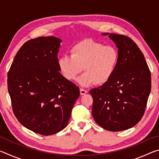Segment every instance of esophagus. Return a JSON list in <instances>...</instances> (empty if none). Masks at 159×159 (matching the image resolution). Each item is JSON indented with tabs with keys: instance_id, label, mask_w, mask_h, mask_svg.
<instances>
[{
	"instance_id": "obj_1",
	"label": "esophagus",
	"mask_w": 159,
	"mask_h": 159,
	"mask_svg": "<svg viewBox=\"0 0 159 159\" xmlns=\"http://www.w3.org/2000/svg\"><path fill=\"white\" fill-rule=\"evenodd\" d=\"M80 95H85V94L87 93L88 91L85 89H83V88H80Z\"/></svg>"
}]
</instances>
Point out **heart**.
<instances>
[{
    "instance_id": "b5f03b06",
    "label": "heart",
    "mask_w": 159,
    "mask_h": 159,
    "mask_svg": "<svg viewBox=\"0 0 159 159\" xmlns=\"http://www.w3.org/2000/svg\"><path fill=\"white\" fill-rule=\"evenodd\" d=\"M70 53L71 55H64L58 59L59 71L65 79L74 80L83 69L85 72L77 79V82L82 86H89L95 83L102 85L108 82L119 59L115 47L90 39L74 45Z\"/></svg>"
}]
</instances>
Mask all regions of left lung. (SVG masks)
I'll return each instance as SVG.
<instances>
[{
	"label": "left lung",
	"mask_w": 159,
	"mask_h": 159,
	"mask_svg": "<svg viewBox=\"0 0 159 159\" xmlns=\"http://www.w3.org/2000/svg\"><path fill=\"white\" fill-rule=\"evenodd\" d=\"M102 34L114 42L119 59L109 81L90 90L93 116L105 130H128L143 116L151 92V73L143 53L133 40L116 34Z\"/></svg>",
	"instance_id": "left-lung-1"
}]
</instances>
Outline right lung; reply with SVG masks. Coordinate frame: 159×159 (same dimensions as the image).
I'll use <instances>...</instances> for the list:
<instances>
[{"label": "right lung", "mask_w": 159, "mask_h": 159, "mask_svg": "<svg viewBox=\"0 0 159 159\" xmlns=\"http://www.w3.org/2000/svg\"><path fill=\"white\" fill-rule=\"evenodd\" d=\"M61 42L54 36L26 41L7 74V89L16 118L25 128L43 135L66 127L80 95L79 88L59 71Z\"/></svg>", "instance_id": "1"}]
</instances>
